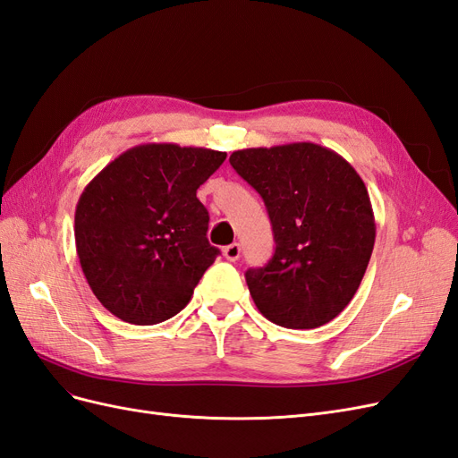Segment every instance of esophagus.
Here are the masks:
<instances>
[{
	"instance_id": "34e87169",
	"label": "esophagus",
	"mask_w": 458,
	"mask_h": 458,
	"mask_svg": "<svg viewBox=\"0 0 458 458\" xmlns=\"http://www.w3.org/2000/svg\"><path fill=\"white\" fill-rule=\"evenodd\" d=\"M224 256H225V259H229V261H237L239 256H241V244H239V242H233V244L225 246V248H224Z\"/></svg>"
}]
</instances>
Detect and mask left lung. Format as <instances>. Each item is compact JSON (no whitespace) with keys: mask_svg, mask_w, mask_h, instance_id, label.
<instances>
[{"mask_svg":"<svg viewBox=\"0 0 458 458\" xmlns=\"http://www.w3.org/2000/svg\"><path fill=\"white\" fill-rule=\"evenodd\" d=\"M229 162L266 202L275 254L244 273L259 313L284 328H317L355 296L377 224L367 187L338 152L315 143L234 150Z\"/></svg>","mask_w":458,"mask_h":458,"instance_id":"left-lung-1","label":"left lung"}]
</instances>
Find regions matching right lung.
Instances as JSON below:
<instances>
[{"instance_id":"1","label":"right lung","mask_w":458,"mask_h":458,"mask_svg":"<svg viewBox=\"0 0 458 458\" xmlns=\"http://www.w3.org/2000/svg\"><path fill=\"white\" fill-rule=\"evenodd\" d=\"M225 152L147 143L122 152L80 195L76 252L103 306L131 325L182 311L219 254L206 239L208 210L197 189Z\"/></svg>"}]
</instances>
